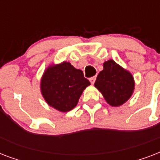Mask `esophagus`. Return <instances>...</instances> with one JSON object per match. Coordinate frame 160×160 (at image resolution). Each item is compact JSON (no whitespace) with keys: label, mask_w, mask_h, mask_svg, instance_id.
I'll return each instance as SVG.
<instances>
[{"label":"esophagus","mask_w":160,"mask_h":160,"mask_svg":"<svg viewBox=\"0 0 160 160\" xmlns=\"http://www.w3.org/2000/svg\"><path fill=\"white\" fill-rule=\"evenodd\" d=\"M95 80H96V76H93V77L90 78V83L92 84V85L95 82Z\"/></svg>","instance_id":"1"}]
</instances>
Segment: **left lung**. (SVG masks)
Segmentation results:
<instances>
[{"instance_id":"obj_1","label":"left lung","mask_w":160,"mask_h":160,"mask_svg":"<svg viewBox=\"0 0 160 160\" xmlns=\"http://www.w3.org/2000/svg\"><path fill=\"white\" fill-rule=\"evenodd\" d=\"M95 80V86L100 90L106 102L111 106H120L126 102L134 90L131 73L113 60L105 61Z\"/></svg>"}]
</instances>
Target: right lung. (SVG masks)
I'll use <instances>...</instances> for the list:
<instances>
[{
	"label": "right lung",
	"instance_id": "right-lung-1",
	"mask_svg": "<svg viewBox=\"0 0 160 160\" xmlns=\"http://www.w3.org/2000/svg\"><path fill=\"white\" fill-rule=\"evenodd\" d=\"M90 85L82 70L64 61L50 65L45 70L41 78V90L50 106L60 112H67L76 106L84 90Z\"/></svg>",
	"mask_w": 160,
	"mask_h": 160
}]
</instances>
